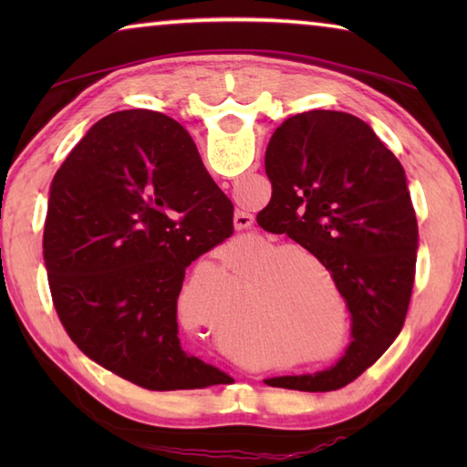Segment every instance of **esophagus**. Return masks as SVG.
<instances>
[{
    "mask_svg": "<svg viewBox=\"0 0 467 467\" xmlns=\"http://www.w3.org/2000/svg\"><path fill=\"white\" fill-rule=\"evenodd\" d=\"M253 226V216L244 214V212H236L234 214V228L236 231H244V228Z\"/></svg>",
    "mask_w": 467,
    "mask_h": 467,
    "instance_id": "esophagus-1",
    "label": "esophagus"
}]
</instances>
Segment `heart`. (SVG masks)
Returning a JSON list of instances; mask_svg holds the SVG:
<instances>
[{"instance_id": "heart-1", "label": "heart", "mask_w": 467, "mask_h": 467, "mask_svg": "<svg viewBox=\"0 0 467 467\" xmlns=\"http://www.w3.org/2000/svg\"><path fill=\"white\" fill-rule=\"evenodd\" d=\"M236 265L259 262L247 275L244 296L251 298L247 309L234 319L236 337L257 344L267 350H300L315 348L298 360H319L334 357L336 350H317L327 344L336 329V313L329 300L331 292L337 300L339 331H346V306L339 295L337 278L327 262L305 247L272 239L253 236L244 247V255Z\"/></svg>"}]
</instances>
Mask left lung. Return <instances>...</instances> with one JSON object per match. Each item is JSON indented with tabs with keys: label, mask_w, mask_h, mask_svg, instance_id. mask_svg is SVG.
Wrapping results in <instances>:
<instances>
[{
	"label": "left lung",
	"mask_w": 467,
	"mask_h": 467,
	"mask_svg": "<svg viewBox=\"0 0 467 467\" xmlns=\"http://www.w3.org/2000/svg\"><path fill=\"white\" fill-rule=\"evenodd\" d=\"M272 200L257 214L334 270L350 337L334 367L265 379L272 387L331 391L375 365L404 327L416 274L418 224L404 169L368 125L342 110L288 117L265 150Z\"/></svg>",
	"instance_id": "1"
}]
</instances>
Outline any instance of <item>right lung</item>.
Returning <instances> with one entry per match:
<instances>
[{
  "instance_id": "obj_1",
  "label": "right lung",
  "mask_w": 467,
  "mask_h": 467,
  "mask_svg": "<svg viewBox=\"0 0 467 467\" xmlns=\"http://www.w3.org/2000/svg\"><path fill=\"white\" fill-rule=\"evenodd\" d=\"M233 234V202L181 123L110 113L78 141L49 192L43 253L67 336L100 367L150 391L231 381L179 342L187 265Z\"/></svg>"
}]
</instances>
